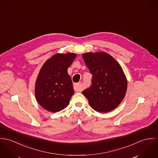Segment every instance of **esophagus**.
<instances>
[{
	"label": "esophagus",
	"mask_w": 158,
	"mask_h": 158,
	"mask_svg": "<svg viewBox=\"0 0 158 158\" xmlns=\"http://www.w3.org/2000/svg\"><path fill=\"white\" fill-rule=\"evenodd\" d=\"M74 90L76 91H81L82 90V88L81 86V82H79L74 84Z\"/></svg>",
	"instance_id": "obj_1"
}]
</instances>
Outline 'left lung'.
<instances>
[{"instance_id":"obj_1","label":"left lung","mask_w":158,"mask_h":158,"mask_svg":"<svg viewBox=\"0 0 158 158\" xmlns=\"http://www.w3.org/2000/svg\"><path fill=\"white\" fill-rule=\"evenodd\" d=\"M82 58L93 75L91 87L82 93L95 111H112L121 103L127 89L122 67L111 55L103 52L84 53Z\"/></svg>"}]
</instances>
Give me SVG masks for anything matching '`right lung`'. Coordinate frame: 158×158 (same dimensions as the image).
I'll return each instance as SVG.
<instances>
[{
	"label": "right lung",
	"mask_w": 158,
	"mask_h": 158,
	"mask_svg": "<svg viewBox=\"0 0 158 158\" xmlns=\"http://www.w3.org/2000/svg\"><path fill=\"white\" fill-rule=\"evenodd\" d=\"M76 56L75 53H57L40 69L35 92L36 100L45 110L56 113L69 104L74 91L67 70Z\"/></svg>",
	"instance_id": "1"
}]
</instances>
